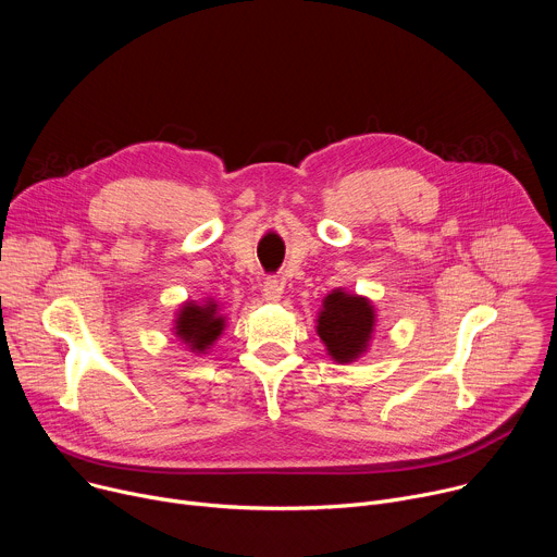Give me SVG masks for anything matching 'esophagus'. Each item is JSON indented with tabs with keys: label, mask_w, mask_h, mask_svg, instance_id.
<instances>
[{
	"label": "esophagus",
	"mask_w": 557,
	"mask_h": 557,
	"mask_svg": "<svg viewBox=\"0 0 557 557\" xmlns=\"http://www.w3.org/2000/svg\"><path fill=\"white\" fill-rule=\"evenodd\" d=\"M282 293H284L282 280H277V277H267V280H264V284H262V295H264L267 301H277V299L282 297Z\"/></svg>",
	"instance_id": "esophagus-1"
}]
</instances>
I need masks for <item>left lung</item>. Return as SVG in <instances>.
Instances as JSON below:
<instances>
[{"label":"left lung","mask_w":557,"mask_h":557,"mask_svg":"<svg viewBox=\"0 0 557 557\" xmlns=\"http://www.w3.org/2000/svg\"><path fill=\"white\" fill-rule=\"evenodd\" d=\"M374 331V308L366 297L348 295L342 288L324 299V308L317 320V335L326 344L329 355L348 363L366 352Z\"/></svg>","instance_id":"8db88e82"}]
</instances>
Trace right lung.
I'll use <instances>...</instances> for the list:
<instances>
[{
	"label": "right lung",
	"mask_w": 557,
	"mask_h": 557,
	"mask_svg": "<svg viewBox=\"0 0 557 557\" xmlns=\"http://www.w3.org/2000/svg\"><path fill=\"white\" fill-rule=\"evenodd\" d=\"M224 317L218 314V304L207 301L202 306L185 304L176 320V335L194 350L205 352L222 333Z\"/></svg>",
	"instance_id": "right-lung-1"
}]
</instances>
